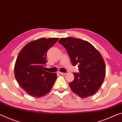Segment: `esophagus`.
Instances as JSON below:
<instances>
[{"instance_id":"34e87169","label":"esophagus","mask_w":122,"mask_h":122,"mask_svg":"<svg viewBox=\"0 0 122 122\" xmlns=\"http://www.w3.org/2000/svg\"><path fill=\"white\" fill-rule=\"evenodd\" d=\"M59 73L60 74L62 75H66V73L65 72H59Z\"/></svg>"}]
</instances>
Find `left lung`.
<instances>
[{
	"label": "left lung",
	"mask_w": 122,
	"mask_h": 122,
	"mask_svg": "<svg viewBox=\"0 0 122 122\" xmlns=\"http://www.w3.org/2000/svg\"><path fill=\"white\" fill-rule=\"evenodd\" d=\"M58 42L66 49L73 65H78L79 73L69 83L73 92L81 98L93 95L104 82L106 66L104 59L91 43L80 39L61 38Z\"/></svg>",
	"instance_id": "1"
}]
</instances>
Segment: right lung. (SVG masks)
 <instances>
[{
	"label": "right lung",
	"mask_w": 122,
	"mask_h": 122,
	"mask_svg": "<svg viewBox=\"0 0 122 122\" xmlns=\"http://www.w3.org/2000/svg\"><path fill=\"white\" fill-rule=\"evenodd\" d=\"M59 38H41L27 44L18 54L15 65L18 83L29 95L41 97L52 89L57 78L56 73L47 72L44 66L47 51Z\"/></svg>",
	"instance_id": "add662e5"
}]
</instances>
